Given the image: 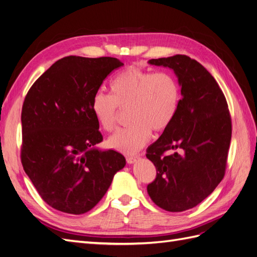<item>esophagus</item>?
I'll use <instances>...</instances> for the list:
<instances>
[{
  "instance_id": "obj_1",
  "label": "esophagus",
  "mask_w": 257,
  "mask_h": 257,
  "mask_svg": "<svg viewBox=\"0 0 257 257\" xmlns=\"http://www.w3.org/2000/svg\"><path fill=\"white\" fill-rule=\"evenodd\" d=\"M138 159L139 155H128V157H126V162L128 164H133V163H135Z\"/></svg>"
}]
</instances>
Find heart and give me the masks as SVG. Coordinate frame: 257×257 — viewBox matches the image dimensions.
<instances>
[{
  "label": "heart",
  "mask_w": 257,
  "mask_h": 257,
  "mask_svg": "<svg viewBox=\"0 0 257 257\" xmlns=\"http://www.w3.org/2000/svg\"><path fill=\"white\" fill-rule=\"evenodd\" d=\"M110 94L98 91L92 97L91 110L105 131H111L119 107L128 106L130 125L108 138L112 149L133 154L148 143L152 130L160 132L173 122L180 103V87L168 72L153 73L131 66L116 74L109 83Z\"/></svg>",
  "instance_id": "b5f03b06"
}]
</instances>
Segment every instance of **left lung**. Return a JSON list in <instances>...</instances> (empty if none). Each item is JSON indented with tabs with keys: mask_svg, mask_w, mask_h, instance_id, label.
Segmentation results:
<instances>
[{
	"mask_svg": "<svg viewBox=\"0 0 257 257\" xmlns=\"http://www.w3.org/2000/svg\"><path fill=\"white\" fill-rule=\"evenodd\" d=\"M149 63L174 69L182 97L173 122L147 149L157 168L147 191L160 208L181 212L200 204L224 178L231 118L219 84L196 60L176 54Z\"/></svg>",
	"mask_w": 257,
	"mask_h": 257,
	"instance_id": "left-lung-1",
	"label": "left lung"
}]
</instances>
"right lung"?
I'll return each instance as SVG.
<instances>
[{
	"instance_id": "obj_1",
	"label": "right lung",
	"mask_w": 257,
	"mask_h": 257,
	"mask_svg": "<svg viewBox=\"0 0 257 257\" xmlns=\"http://www.w3.org/2000/svg\"><path fill=\"white\" fill-rule=\"evenodd\" d=\"M115 58L69 56L38 78L22 105L21 163L42 199L69 214L90 211L125 166L114 150L99 151L92 97L123 66Z\"/></svg>"
}]
</instances>
